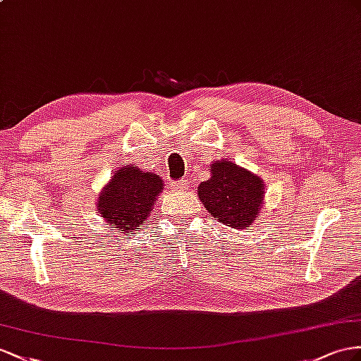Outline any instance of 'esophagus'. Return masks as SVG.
Listing matches in <instances>:
<instances>
[{"instance_id":"esophagus-1","label":"esophagus","mask_w":361,"mask_h":361,"mask_svg":"<svg viewBox=\"0 0 361 361\" xmlns=\"http://www.w3.org/2000/svg\"><path fill=\"white\" fill-rule=\"evenodd\" d=\"M171 188L173 190H186L189 189V181L188 180H177L171 183Z\"/></svg>"}]
</instances>
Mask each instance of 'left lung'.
Listing matches in <instances>:
<instances>
[{"label": "left lung", "instance_id": "obj_1", "mask_svg": "<svg viewBox=\"0 0 361 361\" xmlns=\"http://www.w3.org/2000/svg\"><path fill=\"white\" fill-rule=\"evenodd\" d=\"M212 177L198 186V197L209 214L232 228H248L261 212L262 180L232 161L210 166Z\"/></svg>", "mask_w": 361, "mask_h": 361}]
</instances>
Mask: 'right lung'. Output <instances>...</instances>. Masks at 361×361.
I'll return each mask as SVG.
<instances>
[{"label":"right lung","mask_w":361,"mask_h":361,"mask_svg":"<svg viewBox=\"0 0 361 361\" xmlns=\"http://www.w3.org/2000/svg\"><path fill=\"white\" fill-rule=\"evenodd\" d=\"M163 190V181L157 173L123 166L102 190L97 200L99 214L109 226L120 232L140 227L155 206V198ZM111 228V230H114Z\"/></svg>","instance_id":"right-lung-1"}]
</instances>
